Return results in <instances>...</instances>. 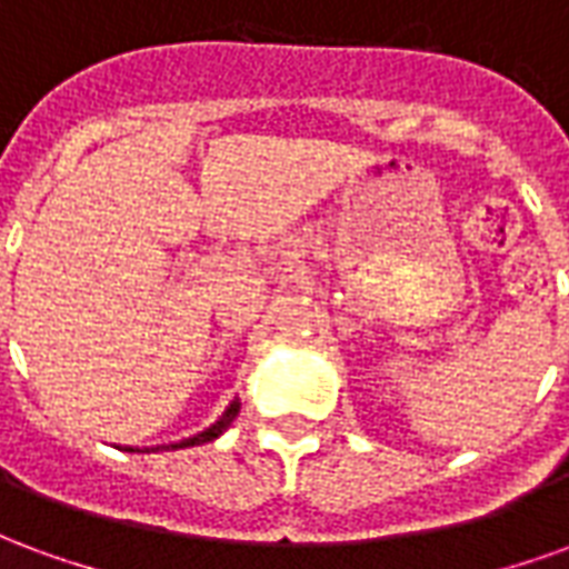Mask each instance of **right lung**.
<instances>
[{
  "label": "right lung",
  "instance_id": "add662e5",
  "mask_svg": "<svg viewBox=\"0 0 569 569\" xmlns=\"http://www.w3.org/2000/svg\"><path fill=\"white\" fill-rule=\"evenodd\" d=\"M237 411H240V399H234L231 406H228V411H224L222 418L216 420L210 429H203V432H198V436H191V439H182V441H176V445H167V448H191V445H203V441H212V439H219L222 436L224 429L231 427V420L237 418ZM133 451V448H130ZM146 451H158V448H146Z\"/></svg>",
  "mask_w": 569,
  "mask_h": 569
}]
</instances>
